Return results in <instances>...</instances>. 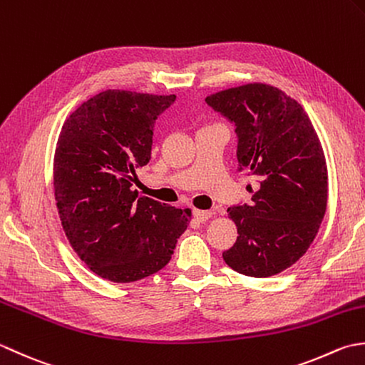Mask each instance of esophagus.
Instances as JSON below:
<instances>
[{"instance_id": "obj_1", "label": "esophagus", "mask_w": 365, "mask_h": 365, "mask_svg": "<svg viewBox=\"0 0 365 365\" xmlns=\"http://www.w3.org/2000/svg\"><path fill=\"white\" fill-rule=\"evenodd\" d=\"M212 211H202V210H193V217H195L198 222H205L207 219L212 217Z\"/></svg>"}]
</instances>
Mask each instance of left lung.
Masks as SVG:
<instances>
[{
  "label": "left lung",
  "instance_id": "obj_1",
  "mask_svg": "<svg viewBox=\"0 0 365 365\" xmlns=\"http://www.w3.org/2000/svg\"><path fill=\"white\" fill-rule=\"evenodd\" d=\"M235 124L240 170L255 178L252 203L228 207L237 240L225 263L249 277L293 266L314 242L328 205V167L306 111L279 88L247 83L206 98Z\"/></svg>",
  "mask_w": 365,
  "mask_h": 365
}]
</instances>
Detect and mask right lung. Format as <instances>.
I'll return each mask as SVG.
<instances>
[{
	"mask_svg": "<svg viewBox=\"0 0 365 365\" xmlns=\"http://www.w3.org/2000/svg\"><path fill=\"white\" fill-rule=\"evenodd\" d=\"M175 101L107 89L63 124L53 163L59 219L72 249L102 279L129 284L160 271L189 225L190 210L130 189L151 159L154 123Z\"/></svg>",
	"mask_w": 365,
	"mask_h": 365,
	"instance_id": "1",
	"label": "right lung"
}]
</instances>
